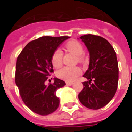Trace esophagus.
Wrapping results in <instances>:
<instances>
[{
    "instance_id": "1",
    "label": "esophagus",
    "mask_w": 132,
    "mask_h": 132,
    "mask_svg": "<svg viewBox=\"0 0 132 132\" xmlns=\"http://www.w3.org/2000/svg\"><path fill=\"white\" fill-rule=\"evenodd\" d=\"M73 84V82H66V85H67V86H71V85H72Z\"/></svg>"
}]
</instances>
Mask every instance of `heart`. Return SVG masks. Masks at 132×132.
Segmentation results:
<instances>
[{"instance_id": "obj_1", "label": "heart", "mask_w": 132, "mask_h": 132, "mask_svg": "<svg viewBox=\"0 0 132 132\" xmlns=\"http://www.w3.org/2000/svg\"><path fill=\"white\" fill-rule=\"evenodd\" d=\"M66 48L69 52H71L73 54L79 57L80 61H82V57L80 56L82 55L84 53V50L82 46L80 43L77 41H71L66 44ZM63 52L59 49L55 51L52 55V62L53 65L56 68H59L62 65ZM81 73V69L78 67H65L61 69L57 72V76L63 80L71 82L73 81Z\"/></svg>"}]
</instances>
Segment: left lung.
I'll return each instance as SVG.
<instances>
[{
	"label": "left lung",
	"mask_w": 132,
	"mask_h": 132,
	"mask_svg": "<svg viewBox=\"0 0 132 132\" xmlns=\"http://www.w3.org/2000/svg\"><path fill=\"white\" fill-rule=\"evenodd\" d=\"M80 39L90 55L88 69L83 77V89L79 94L85 106L97 110L106 106L116 94L118 82V64L116 53L111 44L101 36L84 35ZM93 80V82L90 84Z\"/></svg>",
	"instance_id": "8db88e82"
}]
</instances>
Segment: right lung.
Returning <instances> with one entry per match:
<instances>
[{"instance_id":"1","label":"right lung","mask_w":132,"mask_h":132,"mask_svg":"<svg viewBox=\"0 0 132 132\" xmlns=\"http://www.w3.org/2000/svg\"><path fill=\"white\" fill-rule=\"evenodd\" d=\"M68 36H43L27 44L17 58L15 81L23 102L31 111L45 116L57 109L59 99L56 91L65 81L54 77L46 85L47 76L53 73V53Z\"/></svg>"}]
</instances>
